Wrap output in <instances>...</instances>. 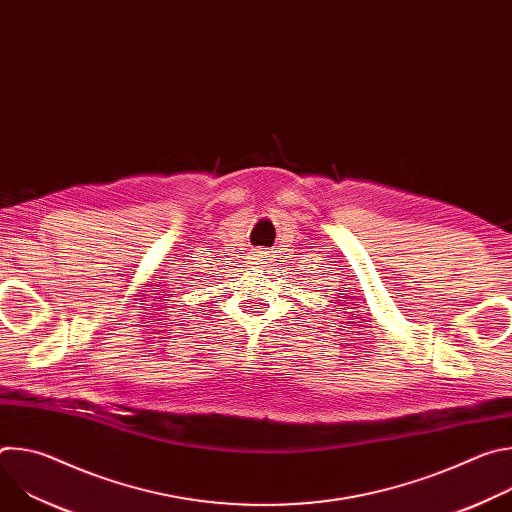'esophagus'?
Here are the masks:
<instances>
[{"label": "esophagus", "instance_id": "obj_1", "mask_svg": "<svg viewBox=\"0 0 512 512\" xmlns=\"http://www.w3.org/2000/svg\"><path fill=\"white\" fill-rule=\"evenodd\" d=\"M255 259H257V265H259V263H263V259H265V253H257V255H255Z\"/></svg>", "mask_w": 512, "mask_h": 512}]
</instances>
